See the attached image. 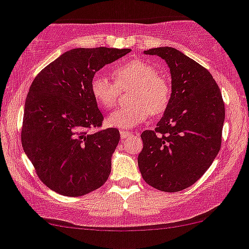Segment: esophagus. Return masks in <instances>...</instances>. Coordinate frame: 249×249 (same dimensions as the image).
<instances>
[{"label": "esophagus", "mask_w": 249, "mask_h": 249, "mask_svg": "<svg viewBox=\"0 0 249 249\" xmlns=\"http://www.w3.org/2000/svg\"><path fill=\"white\" fill-rule=\"evenodd\" d=\"M130 136H132L131 132L129 131H124V130H120V137L123 138V140H125V138L130 137Z\"/></svg>", "instance_id": "obj_1"}]
</instances>
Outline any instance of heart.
<instances>
[{"label": "heart", "instance_id": "obj_1", "mask_svg": "<svg viewBox=\"0 0 249 249\" xmlns=\"http://www.w3.org/2000/svg\"><path fill=\"white\" fill-rule=\"evenodd\" d=\"M114 81L104 75H94L90 81L93 98L104 108H112L120 96V89L133 88L130 94L131 105L112 112L107 123L118 129H132L150 116L163 113L172 99V87L166 77L158 75L150 63L133 59L114 70Z\"/></svg>", "mask_w": 249, "mask_h": 249}]
</instances>
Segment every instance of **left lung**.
Returning <instances> with one entry per match:
<instances>
[{"label":"left lung","instance_id":"obj_1","mask_svg":"<svg viewBox=\"0 0 249 249\" xmlns=\"http://www.w3.org/2000/svg\"><path fill=\"white\" fill-rule=\"evenodd\" d=\"M166 61L172 75V99L155 130L141 137L138 167L146 184L163 192L190 187L208 171L222 144L224 103L208 69L179 50L144 51Z\"/></svg>","mask_w":249,"mask_h":249}]
</instances>
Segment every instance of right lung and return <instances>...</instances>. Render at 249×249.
<instances>
[{"label": "right lung", "mask_w": 249, "mask_h": 249, "mask_svg": "<svg viewBox=\"0 0 249 249\" xmlns=\"http://www.w3.org/2000/svg\"><path fill=\"white\" fill-rule=\"evenodd\" d=\"M130 49H72L46 65L31 85L23 111L21 143L36 175L68 197L98 190L111 173L119 142L116 127L101 129L104 116L90 81Z\"/></svg>", "instance_id": "obj_1"}]
</instances>
